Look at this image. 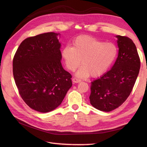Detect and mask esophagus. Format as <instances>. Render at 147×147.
<instances>
[{
  "mask_svg": "<svg viewBox=\"0 0 147 147\" xmlns=\"http://www.w3.org/2000/svg\"><path fill=\"white\" fill-rule=\"evenodd\" d=\"M72 82H73L74 83H77L80 82H81V80L78 79V78H72Z\"/></svg>",
  "mask_w": 147,
  "mask_h": 147,
  "instance_id": "34e87169",
  "label": "esophagus"
}]
</instances>
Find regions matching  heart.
I'll return each mask as SVG.
<instances>
[{"instance_id":"heart-1","label":"heart","mask_w":147,"mask_h":147,"mask_svg":"<svg viewBox=\"0 0 147 147\" xmlns=\"http://www.w3.org/2000/svg\"><path fill=\"white\" fill-rule=\"evenodd\" d=\"M117 54L118 48L113 43L85 35L77 37L73 47L65 46L61 51L66 67L71 71L76 70L82 60L83 65L77 73L81 78L103 74L112 65Z\"/></svg>"}]
</instances>
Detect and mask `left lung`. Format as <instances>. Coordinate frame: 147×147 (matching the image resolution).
<instances>
[{
  "label": "left lung",
  "instance_id": "left-lung-1",
  "mask_svg": "<svg viewBox=\"0 0 147 147\" xmlns=\"http://www.w3.org/2000/svg\"><path fill=\"white\" fill-rule=\"evenodd\" d=\"M118 56L112 68L91 82L90 100L94 108L110 112L130 95L139 73L140 61L134 43L126 36L117 35Z\"/></svg>",
  "mask_w": 147,
  "mask_h": 147
}]
</instances>
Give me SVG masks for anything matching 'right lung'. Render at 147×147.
Instances as JSON below:
<instances>
[{
	"instance_id": "obj_1",
	"label": "right lung",
	"mask_w": 147,
	"mask_h": 147,
	"mask_svg": "<svg viewBox=\"0 0 147 147\" xmlns=\"http://www.w3.org/2000/svg\"><path fill=\"white\" fill-rule=\"evenodd\" d=\"M59 34L47 32L26 38L13 59V73L21 98L42 113L57 108L72 85L62 66Z\"/></svg>"
}]
</instances>
